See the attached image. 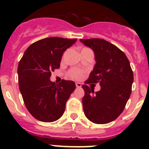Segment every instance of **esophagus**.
Wrapping results in <instances>:
<instances>
[{"mask_svg":"<svg viewBox=\"0 0 149 149\" xmlns=\"http://www.w3.org/2000/svg\"><path fill=\"white\" fill-rule=\"evenodd\" d=\"M76 87H77V88H81V84L79 83V82H76Z\"/></svg>","mask_w":149,"mask_h":149,"instance_id":"obj_1","label":"esophagus"}]
</instances>
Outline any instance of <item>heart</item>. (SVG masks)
I'll use <instances>...</instances> for the list:
<instances>
[{
  "label": "heart",
  "mask_w": 149,
  "mask_h": 149,
  "mask_svg": "<svg viewBox=\"0 0 149 149\" xmlns=\"http://www.w3.org/2000/svg\"><path fill=\"white\" fill-rule=\"evenodd\" d=\"M69 76L74 79H80L83 76V72L79 69H71L69 72Z\"/></svg>",
  "instance_id": "heart-1"
}]
</instances>
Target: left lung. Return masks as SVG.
Here are the masks:
<instances>
[{"label": "left lung", "mask_w": 149, "mask_h": 149, "mask_svg": "<svg viewBox=\"0 0 149 149\" xmlns=\"http://www.w3.org/2000/svg\"><path fill=\"white\" fill-rule=\"evenodd\" d=\"M92 49L96 62L86 84L99 82L100 90L84 84L82 99L86 117L95 124L113 122L125 109L132 92L133 72L125 53L117 47L100 38L80 39ZM91 87V86H90Z\"/></svg>", "instance_id": "8db88e82"}]
</instances>
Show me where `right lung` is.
Segmentation results:
<instances>
[{
    "label": "right lung",
    "mask_w": 149,
    "mask_h": 149,
    "mask_svg": "<svg viewBox=\"0 0 149 149\" xmlns=\"http://www.w3.org/2000/svg\"><path fill=\"white\" fill-rule=\"evenodd\" d=\"M77 39L44 38L26 49L18 65L19 87L30 114L44 122H52L64 113L65 103L76 89L73 81H51L52 72L58 69L63 52Z\"/></svg>",
    "instance_id": "right-lung-1"
}]
</instances>
